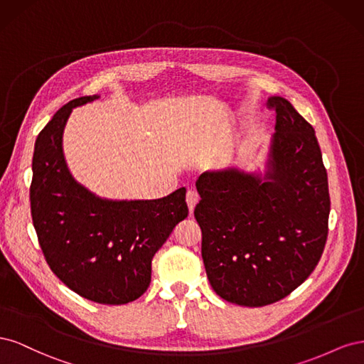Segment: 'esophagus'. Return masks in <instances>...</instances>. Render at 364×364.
<instances>
[{"mask_svg":"<svg viewBox=\"0 0 364 364\" xmlns=\"http://www.w3.org/2000/svg\"><path fill=\"white\" fill-rule=\"evenodd\" d=\"M197 203H199V194H197L196 191H188V193H186V205H188V209H190L191 214H193Z\"/></svg>","mask_w":364,"mask_h":364,"instance_id":"1","label":"esophagus"}]
</instances>
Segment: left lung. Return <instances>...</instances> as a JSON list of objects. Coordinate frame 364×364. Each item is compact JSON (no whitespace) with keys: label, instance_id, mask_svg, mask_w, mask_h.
<instances>
[{"label":"left lung","instance_id":"obj_1","mask_svg":"<svg viewBox=\"0 0 364 364\" xmlns=\"http://www.w3.org/2000/svg\"><path fill=\"white\" fill-rule=\"evenodd\" d=\"M267 106L277 112V132L266 176L230 168L196 182L209 284L245 306L278 302L310 277L326 245L331 208L313 126L282 97Z\"/></svg>","mask_w":364,"mask_h":364}]
</instances>
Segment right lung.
Returning <instances> with one entry per match:
<instances>
[{
	"instance_id": "1",
	"label": "right lung",
	"mask_w": 364,
	"mask_h": 364,
	"mask_svg": "<svg viewBox=\"0 0 364 364\" xmlns=\"http://www.w3.org/2000/svg\"><path fill=\"white\" fill-rule=\"evenodd\" d=\"M60 107L36 138L30 206L39 246L53 273L85 299L121 305L149 289L151 259L188 215L185 188L156 200L98 199L77 183L62 151V134L73 107Z\"/></svg>"
}]
</instances>
